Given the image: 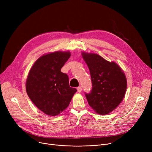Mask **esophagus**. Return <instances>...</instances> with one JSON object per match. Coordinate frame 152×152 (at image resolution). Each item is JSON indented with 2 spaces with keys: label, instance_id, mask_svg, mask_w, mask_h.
<instances>
[{
  "label": "esophagus",
  "instance_id": "34e87169",
  "mask_svg": "<svg viewBox=\"0 0 152 152\" xmlns=\"http://www.w3.org/2000/svg\"><path fill=\"white\" fill-rule=\"evenodd\" d=\"M77 92H79V93H81V91H82V87H78L77 88Z\"/></svg>",
  "mask_w": 152,
  "mask_h": 152
}]
</instances>
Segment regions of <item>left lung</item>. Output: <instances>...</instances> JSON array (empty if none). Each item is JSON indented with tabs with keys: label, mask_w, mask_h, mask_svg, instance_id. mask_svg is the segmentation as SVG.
I'll return each instance as SVG.
<instances>
[{
	"label": "left lung",
	"mask_w": 152,
	"mask_h": 152,
	"mask_svg": "<svg viewBox=\"0 0 152 152\" xmlns=\"http://www.w3.org/2000/svg\"><path fill=\"white\" fill-rule=\"evenodd\" d=\"M89 67L92 90L86 93L89 105L100 115H106L114 110L122 102L127 89L124 72L117 64L110 62L98 54L82 53Z\"/></svg>",
	"instance_id": "left-lung-1"
}]
</instances>
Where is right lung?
Returning <instances> with one entry per match:
<instances>
[{"label": "right lung", "instance_id": "right-lung-1", "mask_svg": "<svg viewBox=\"0 0 152 152\" xmlns=\"http://www.w3.org/2000/svg\"><path fill=\"white\" fill-rule=\"evenodd\" d=\"M69 52H55L42 55L31 68L26 79L28 97L42 112L56 116L65 110L76 92L61 68L70 57Z\"/></svg>", "mask_w": 152, "mask_h": 152}]
</instances>
